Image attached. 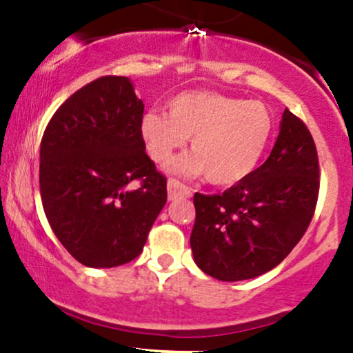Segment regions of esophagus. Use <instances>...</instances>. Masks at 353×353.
<instances>
[{
  "label": "esophagus",
  "instance_id": "obj_1",
  "mask_svg": "<svg viewBox=\"0 0 353 353\" xmlns=\"http://www.w3.org/2000/svg\"><path fill=\"white\" fill-rule=\"evenodd\" d=\"M190 196V189L185 184H182L181 181L177 179H169L168 181V197L169 201L177 199V197H188Z\"/></svg>",
  "mask_w": 353,
  "mask_h": 353
}]
</instances>
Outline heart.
Returning a JSON list of instances; mask_svg holds the SVG:
<instances>
[{
    "label": "heart",
    "mask_w": 353,
    "mask_h": 353,
    "mask_svg": "<svg viewBox=\"0 0 353 353\" xmlns=\"http://www.w3.org/2000/svg\"><path fill=\"white\" fill-rule=\"evenodd\" d=\"M274 119L265 104L216 91H185L168 101V114L149 111L141 136L149 157L168 163L192 137V154L169 164L182 176L208 174L216 185H232L250 176L269 148Z\"/></svg>",
    "instance_id": "1"
}]
</instances>
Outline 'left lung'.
<instances>
[{"label": "left lung", "mask_w": 353, "mask_h": 353, "mask_svg": "<svg viewBox=\"0 0 353 353\" xmlns=\"http://www.w3.org/2000/svg\"><path fill=\"white\" fill-rule=\"evenodd\" d=\"M319 156L303 121L285 109L272 152L261 168L219 196L194 194V261L224 282L254 279L297 245L315 212Z\"/></svg>", "instance_id": "1"}]
</instances>
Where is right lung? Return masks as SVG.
Listing matches in <instances>:
<instances>
[{"instance_id":"1","label":"right lung","mask_w":353,"mask_h":353,"mask_svg":"<svg viewBox=\"0 0 353 353\" xmlns=\"http://www.w3.org/2000/svg\"><path fill=\"white\" fill-rule=\"evenodd\" d=\"M144 104L124 76H103L61 104L39 151V190L52 232L86 267L123 265L143 252L168 201L145 154ZM132 180L140 188L129 190Z\"/></svg>"}]
</instances>
